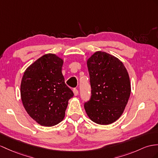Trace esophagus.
Segmentation results:
<instances>
[{
	"instance_id": "1",
	"label": "esophagus",
	"mask_w": 158,
	"mask_h": 158,
	"mask_svg": "<svg viewBox=\"0 0 158 158\" xmlns=\"http://www.w3.org/2000/svg\"><path fill=\"white\" fill-rule=\"evenodd\" d=\"M73 92H74V94L75 96H77L78 94V90H77L76 88H74V89H73Z\"/></svg>"
}]
</instances>
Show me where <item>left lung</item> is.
Wrapping results in <instances>:
<instances>
[{"label": "left lung", "instance_id": "8db88e82", "mask_svg": "<svg viewBox=\"0 0 158 158\" xmlns=\"http://www.w3.org/2000/svg\"><path fill=\"white\" fill-rule=\"evenodd\" d=\"M87 66L92 90L84 109L96 123H113L121 116L130 97L128 72L118 58L100 51L88 60Z\"/></svg>", "mask_w": 158, "mask_h": 158}]
</instances>
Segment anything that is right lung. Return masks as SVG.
<instances>
[{"label":"right lung","instance_id":"obj_1","mask_svg":"<svg viewBox=\"0 0 158 158\" xmlns=\"http://www.w3.org/2000/svg\"><path fill=\"white\" fill-rule=\"evenodd\" d=\"M63 62L55 54H45L27 68L22 78L23 105L41 125L52 127L62 121L69 99L74 96L61 73Z\"/></svg>","mask_w":158,"mask_h":158}]
</instances>
